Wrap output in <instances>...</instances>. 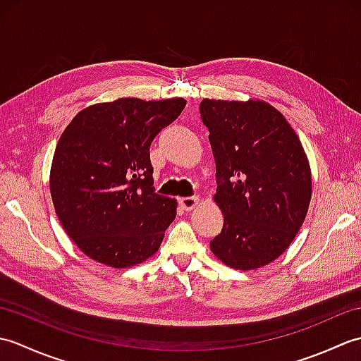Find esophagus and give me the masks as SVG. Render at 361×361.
Masks as SVG:
<instances>
[{
  "label": "esophagus",
  "mask_w": 361,
  "mask_h": 361,
  "mask_svg": "<svg viewBox=\"0 0 361 361\" xmlns=\"http://www.w3.org/2000/svg\"><path fill=\"white\" fill-rule=\"evenodd\" d=\"M178 204L181 206V209L185 211H190L194 209L195 206L198 204V197H183L178 200Z\"/></svg>",
  "instance_id": "1"
}]
</instances>
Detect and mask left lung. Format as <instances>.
Returning <instances> with one entry per match:
<instances>
[{"label":"left lung","mask_w":361,"mask_h":361,"mask_svg":"<svg viewBox=\"0 0 361 361\" xmlns=\"http://www.w3.org/2000/svg\"><path fill=\"white\" fill-rule=\"evenodd\" d=\"M216 159L214 200L224 228L209 247L221 262L255 270L293 242L312 197L302 144L282 114L262 101L200 104Z\"/></svg>","instance_id":"8db88e82"}]
</instances>
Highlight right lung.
Listing matches in <instances>:
<instances>
[{
    "label": "right lung",
    "instance_id": "add662e5",
    "mask_svg": "<svg viewBox=\"0 0 361 361\" xmlns=\"http://www.w3.org/2000/svg\"><path fill=\"white\" fill-rule=\"evenodd\" d=\"M183 97H122L74 116L54 152L49 188L66 234L96 262L126 268L155 255L176 202L153 188L150 144Z\"/></svg>",
    "mask_w": 361,
    "mask_h": 361
}]
</instances>
